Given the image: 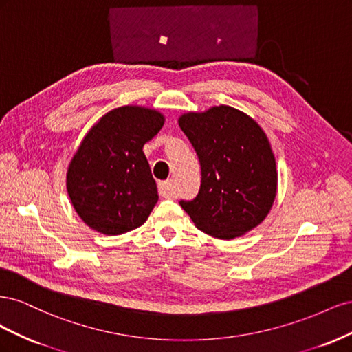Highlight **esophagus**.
I'll list each match as a JSON object with an SVG mask.
<instances>
[{"label": "esophagus", "instance_id": "obj_1", "mask_svg": "<svg viewBox=\"0 0 352 352\" xmlns=\"http://www.w3.org/2000/svg\"><path fill=\"white\" fill-rule=\"evenodd\" d=\"M158 192L163 198H173L175 190H173V184L172 180H166V182H160L158 184Z\"/></svg>", "mask_w": 352, "mask_h": 352}]
</instances>
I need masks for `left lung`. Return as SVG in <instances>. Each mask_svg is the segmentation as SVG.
<instances>
[{
  "instance_id": "1",
  "label": "left lung",
  "mask_w": 352,
  "mask_h": 352,
  "mask_svg": "<svg viewBox=\"0 0 352 352\" xmlns=\"http://www.w3.org/2000/svg\"><path fill=\"white\" fill-rule=\"evenodd\" d=\"M179 126L201 164V188L179 204L195 226L233 239L267 217L278 192V170L269 138L252 117L229 105L185 113Z\"/></svg>"
}]
</instances>
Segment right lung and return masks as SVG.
Masks as SVG:
<instances>
[{
    "mask_svg": "<svg viewBox=\"0 0 352 352\" xmlns=\"http://www.w3.org/2000/svg\"><path fill=\"white\" fill-rule=\"evenodd\" d=\"M164 124V116L140 105L104 114L85 135L67 168V194L79 217L104 235L142 226L158 201L142 151Z\"/></svg>",
    "mask_w": 352,
    "mask_h": 352,
    "instance_id": "obj_1",
    "label": "right lung"
}]
</instances>
